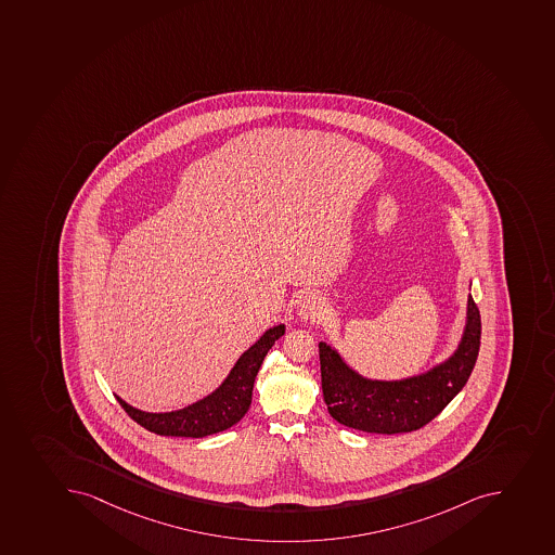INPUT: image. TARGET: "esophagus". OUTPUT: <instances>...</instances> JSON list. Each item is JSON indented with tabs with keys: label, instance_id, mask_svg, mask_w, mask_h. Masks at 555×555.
Wrapping results in <instances>:
<instances>
[{
	"label": "esophagus",
	"instance_id": "esophagus-1",
	"mask_svg": "<svg viewBox=\"0 0 555 555\" xmlns=\"http://www.w3.org/2000/svg\"><path fill=\"white\" fill-rule=\"evenodd\" d=\"M322 311H324V305H322L321 297L306 296L302 297V300H300V319H305V321L310 322L319 321V319L322 317Z\"/></svg>",
	"mask_w": 555,
	"mask_h": 555
}]
</instances>
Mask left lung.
Instances as JSON below:
<instances>
[{"mask_svg": "<svg viewBox=\"0 0 555 555\" xmlns=\"http://www.w3.org/2000/svg\"><path fill=\"white\" fill-rule=\"evenodd\" d=\"M482 337L480 311L467 300V326L455 354L430 373L403 382H369L352 373L343 358L319 344L322 393L333 420L367 434H406L420 430L461 392L477 363Z\"/></svg>", "mask_w": 555, "mask_h": 555, "instance_id": "left-lung-1", "label": "left lung"}]
</instances>
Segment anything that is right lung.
<instances>
[{"label": "right lung", "mask_w": 555, "mask_h": 555, "mask_svg": "<svg viewBox=\"0 0 555 555\" xmlns=\"http://www.w3.org/2000/svg\"><path fill=\"white\" fill-rule=\"evenodd\" d=\"M283 335H285V326L272 327L264 333L249 351H245L240 357L220 389L188 409L168 412V414H149L125 403L124 399H116L129 417L157 436L198 439V437L228 430L247 414L253 401L256 374L270 347L274 346L275 340Z\"/></svg>", "instance_id": "obj_1"}]
</instances>
